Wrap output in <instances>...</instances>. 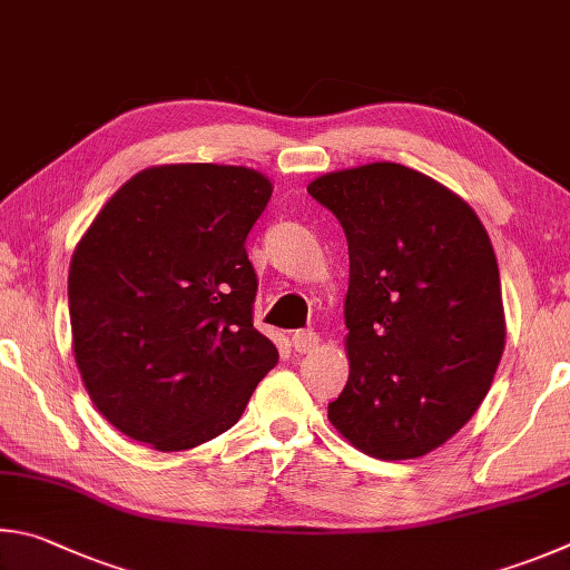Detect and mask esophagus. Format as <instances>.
Listing matches in <instances>:
<instances>
[{
	"instance_id": "1",
	"label": "esophagus",
	"mask_w": 570,
	"mask_h": 570,
	"mask_svg": "<svg viewBox=\"0 0 570 570\" xmlns=\"http://www.w3.org/2000/svg\"><path fill=\"white\" fill-rule=\"evenodd\" d=\"M317 345H321V335L313 331H297L293 335V347L297 353H313L317 351Z\"/></svg>"
}]
</instances>
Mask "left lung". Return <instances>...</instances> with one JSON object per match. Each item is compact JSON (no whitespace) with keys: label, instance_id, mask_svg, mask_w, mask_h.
<instances>
[{"label":"left lung","instance_id":"obj_1","mask_svg":"<svg viewBox=\"0 0 570 570\" xmlns=\"http://www.w3.org/2000/svg\"><path fill=\"white\" fill-rule=\"evenodd\" d=\"M307 193L351 255V375L327 421L381 461L431 453L471 421L505 347L491 237L461 195L405 165L335 169Z\"/></svg>","mask_w":570,"mask_h":570}]
</instances>
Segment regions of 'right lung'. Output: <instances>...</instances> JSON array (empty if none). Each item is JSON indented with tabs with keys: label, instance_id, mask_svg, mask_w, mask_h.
<instances>
[{
	"label": "right lung",
	"instance_id": "right-lung-1",
	"mask_svg": "<svg viewBox=\"0 0 570 570\" xmlns=\"http://www.w3.org/2000/svg\"><path fill=\"white\" fill-rule=\"evenodd\" d=\"M273 183L253 167L155 165L99 209L69 263L75 363L119 433L163 453L233 428L277 347L255 331L245 237Z\"/></svg>",
	"mask_w": 570,
	"mask_h": 570
}]
</instances>
